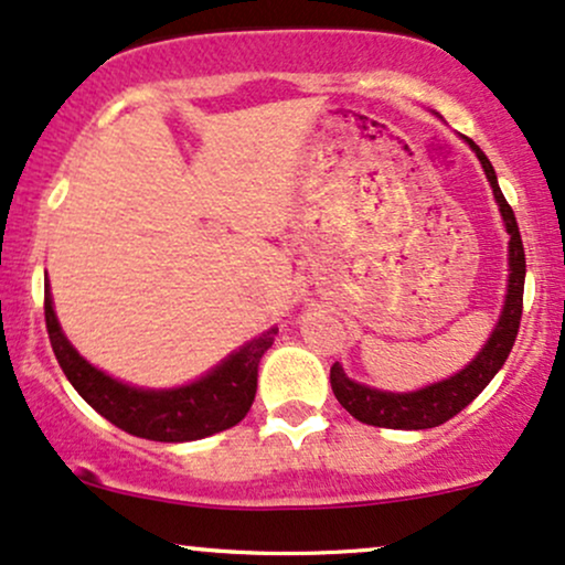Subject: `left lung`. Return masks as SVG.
Listing matches in <instances>:
<instances>
[{
	"label": "left lung",
	"mask_w": 565,
	"mask_h": 565,
	"mask_svg": "<svg viewBox=\"0 0 565 565\" xmlns=\"http://www.w3.org/2000/svg\"><path fill=\"white\" fill-rule=\"evenodd\" d=\"M468 146L476 151L478 161H481L486 180H489L491 191L499 204V215H502L504 231H508V295H504L502 313H499L497 327L491 329L489 340L481 348V353L470 361L468 366L459 369L451 377L433 382V385L419 387L412 393H391L369 387L364 382L350 380L345 369L340 364L332 366L329 372V382L332 391L348 414H353L359 423L374 425V427H393V430H427V427H438L449 423L454 414L462 412L465 406L476 398L478 393L494 380V374L504 366L512 345H515L518 327H521L523 313V281H526V255H523L521 231H518L515 215L508 199L502 196L497 183V172L486 153L468 138Z\"/></svg>",
	"instance_id": "1"
}]
</instances>
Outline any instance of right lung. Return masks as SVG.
<instances>
[{
	"mask_svg": "<svg viewBox=\"0 0 565 565\" xmlns=\"http://www.w3.org/2000/svg\"><path fill=\"white\" fill-rule=\"evenodd\" d=\"M44 321L57 364L74 391L100 417L129 436L161 440V444L199 440L242 423L257 393V366L278 332L274 327L233 350L228 359L220 361L204 377L180 387L153 391V387H135L116 380L79 355L57 321L50 281L44 284Z\"/></svg>",
	"mask_w": 565,
	"mask_h": 565,
	"instance_id": "1",
	"label": "right lung"
}]
</instances>
